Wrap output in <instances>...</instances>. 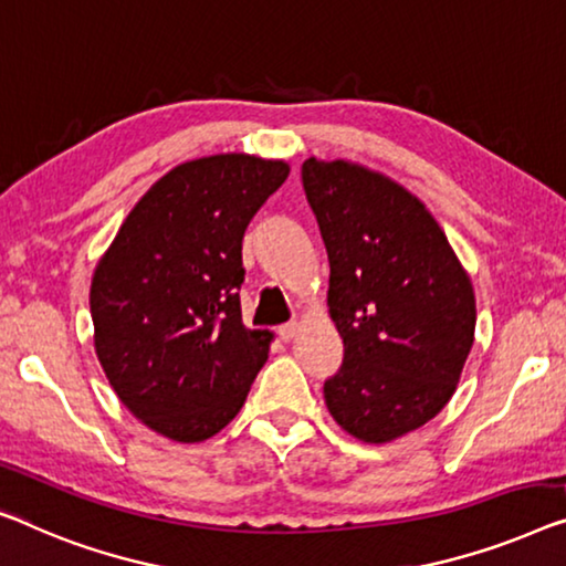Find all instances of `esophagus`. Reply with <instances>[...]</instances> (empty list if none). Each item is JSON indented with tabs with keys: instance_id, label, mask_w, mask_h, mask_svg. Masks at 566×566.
I'll return each instance as SVG.
<instances>
[{
	"instance_id": "1",
	"label": "esophagus",
	"mask_w": 566,
	"mask_h": 566,
	"mask_svg": "<svg viewBox=\"0 0 566 566\" xmlns=\"http://www.w3.org/2000/svg\"><path fill=\"white\" fill-rule=\"evenodd\" d=\"M297 331H300V325L297 323H284V325H280L276 327V335H280V340H284V343H290L294 335H297Z\"/></svg>"
}]
</instances>
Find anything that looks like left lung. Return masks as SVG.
Returning a JSON list of instances; mask_svg holds the SVG:
<instances>
[{
  "instance_id": "1",
  "label": "left lung",
  "mask_w": 566,
  "mask_h": 566,
  "mask_svg": "<svg viewBox=\"0 0 566 566\" xmlns=\"http://www.w3.org/2000/svg\"><path fill=\"white\" fill-rule=\"evenodd\" d=\"M343 337V366L323 386L345 432L391 442L452 399L475 335L470 276L421 202L360 165H302Z\"/></svg>"
}]
</instances>
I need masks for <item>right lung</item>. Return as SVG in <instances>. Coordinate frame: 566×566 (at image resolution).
Returning <instances> with one entry per match:
<instances>
[{"label": "right lung", "mask_w": 566, "mask_h": 566, "mask_svg": "<svg viewBox=\"0 0 566 566\" xmlns=\"http://www.w3.org/2000/svg\"><path fill=\"white\" fill-rule=\"evenodd\" d=\"M290 167L249 155L185 163L147 190L91 284L96 356L134 417L177 442L229 424L266 364L241 319L243 233Z\"/></svg>", "instance_id": "1"}]
</instances>
